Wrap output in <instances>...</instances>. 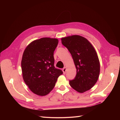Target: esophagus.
Listing matches in <instances>:
<instances>
[{
  "mask_svg": "<svg viewBox=\"0 0 120 120\" xmlns=\"http://www.w3.org/2000/svg\"><path fill=\"white\" fill-rule=\"evenodd\" d=\"M66 70H67V68H66V67H64V68H63V72H64V74H66Z\"/></svg>",
  "mask_w": 120,
  "mask_h": 120,
  "instance_id": "1",
  "label": "esophagus"
}]
</instances>
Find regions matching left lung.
<instances>
[{"label":"left lung","instance_id":"left-lung-1","mask_svg":"<svg viewBox=\"0 0 120 120\" xmlns=\"http://www.w3.org/2000/svg\"><path fill=\"white\" fill-rule=\"evenodd\" d=\"M61 43L70 52L77 69V74L70 85L82 93L91 89L99 79L100 64L98 54L88 39L73 35L61 38Z\"/></svg>","mask_w":120,"mask_h":120}]
</instances>
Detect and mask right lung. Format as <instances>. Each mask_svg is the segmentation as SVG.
Here are the masks:
<instances>
[{"mask_svg": "<svg viewBox=\"0 0 120 120\" xmlns=\"http://www.w3.org/2000/svg\"><path fill=\"white\" fill-rule=\"evenodd\" d=\"M58 42L57 38H41L30 42L23 52L21 63L23 80L38 96L49 94L63 74L54 66L53 52Z\"/></svg>", "mask_w": 120, "mask_h": 120, "instance_id": "1", "label": "right lung"}]
</instances>
